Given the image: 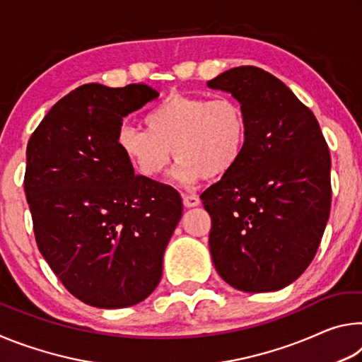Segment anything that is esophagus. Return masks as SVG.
I'll list each match as a JSON object with an SVG mask.
<instances>
[{
    "mask_svg": "<svg viewBox=\"0 0 362 362\" xmlns=\"http://www.w3.org/2000/svg\"><path fill=\"white\" fill-rule=\"evenodd\" d=\"M183 206L185 207H196V206H199V198L198 196H194V194H185L183 196Z\"/></svg>",
    "mask_w": 362,
    "mask_h": 362,
    "instance_id": "34e87169",
    "label": "esophagus"
}]
</instances>
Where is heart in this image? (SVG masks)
Instances as JSON below:
<instances>
[{
    "label": "heart",
    "mask_w": 362,
    "mask_h": 362,
    "mask_svg": "<svg viewBox=\"0 0 362 362\" xmlns=\"http://www.w3.org/2000/svg\"><path fill=\"white\" fill-rule=\"evenodd\" d=\"M144 127L122 126L116 144L140 174L155 179L174 155V182L193 185L204 177H222L240 161L247 122L240 103L228 97L170 94L144 116Z\"/></svg>",
    "instance_id": "obj_1"
}]
</instances>
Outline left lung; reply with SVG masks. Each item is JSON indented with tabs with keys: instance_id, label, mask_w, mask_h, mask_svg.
<instances>
[{
	"instance_id": "obj_1",
	"label": "left lung",
	"mask_w": 362,
	"mask_h": 362,
	"mask_svg": "<svg viewBox=\"0 0 362 362\" xmlns=\"http://www.w3.org/2000/svg\"><path fill=\"white\" fill-rule=\"evenodd\" d=\"M207 88L231 94L247 122L241 159L201 194L214 267L238 291H279L310 265L326 228L327 144L313 112L259 66L226 70Z\"/></svg>"
}]
</instances>
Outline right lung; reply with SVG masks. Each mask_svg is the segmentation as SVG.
Returning a JSON list of instances; mask_svg holds the SVG:
<instances>
[{"label":"right lung","instance_id":"obj_1","mask_svg":"<svg viewBox=\"0 0 362 362\" xmlns=\"http://www.w3.org/2000/svg\"><path fill=\"white\" fill-rule=\"evenodd\" d=\"M139 83L83 84L49 110L27 145L36 244L71 296L126 308L156 289L182 217L174 188L136 175L116 144L122 118L156 99Z\"/></svg>","mask_w":362,"mask_h":362}]
</instances>
